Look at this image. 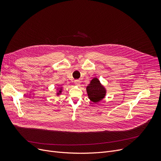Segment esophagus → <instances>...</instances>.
I'll list each match as a JSON object with an SVG mask.
<instances>
[{
	"mask_svg": "<svg viewBox=\"0 0 161 161\" xmlns=\"http://www.w3.org/2000/svg\"><path fill=\"white\" fill-rule=\"evenodd\" d=\"M74 84L75 86H79L80 85V81L79 80H74Z\"/></svg>",
	"mask_w": 161,
	"mask_h": 161,
	"instance_id": "34e87169",
	"label": "esophagus"
}]
</instances>
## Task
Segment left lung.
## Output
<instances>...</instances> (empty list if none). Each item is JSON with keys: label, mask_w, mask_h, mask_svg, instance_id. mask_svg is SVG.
<instances>
[{"label": "left lung", "mask_w": 161, "mask_h": 161, "mask_svg": "<svg viewBox=\"0 0 161 161\" xmlns=\"http://www.w3.org/2000/svg\"><path fill=\"white\" fill-rule=\"evenodd\" d=\"M86 89L89 98L95 103L100 102L105 97L106 89L96 78H94L91 81Z\"/></svg>", "instance_id": "1"}]
</instances>
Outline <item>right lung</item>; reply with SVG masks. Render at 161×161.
<instances>
[{"label": "right lung", "mask_w": 161, "mask_h": 161, "mask_svg": "<svg viewBox=\"0 0 161 161\" xmlns=\"http://www.w3.org/2000/svg\"><path fill=\"white\" fill-rule=\"evenodd\" d=\"M61 92H62V88H61L60 89H59L58 92H57V95H60V94L61 93Z\"/></svg>", "instance_id": "obj_1"}]
</instances>
